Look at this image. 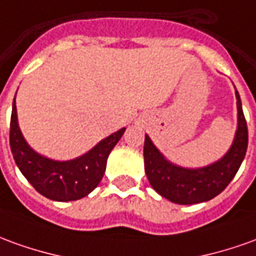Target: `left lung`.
Returning <instances> with one entry per match:
<instances>
[{
  "instance_id": "1",
  "label": "left lung",
  "mask_w": 256,
  "mask_h": 256,
  "mask_svg": "<svg viewBox=\"0 0 256 256\" xmlns=\"http://www.w3.org/2000/svg\"><path fill=\"white\" fill-rule=\"evenodd\" d=\"M237 98V130L228 151L220 159L202 168H184L170 162L155 146L150 136L144 141V165L148 182L159 196L172 202L191 205L209 201L220 194L233 180L244 160L248 146V128Z\"/></svg>"
}]
</instances>
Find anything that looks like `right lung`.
I'll return each instance as SVG.
<instances>
[{
	"instance_id": "1",
	"label": "right lung",
	"mask_w": 256,
	"mask_h": 256,
	"mask_svg": "<svg viewBox=\"0 0 256 256\" xmlns=\"http://www.w3.org/2000/svg\"><path fill=\"white\" fill-rule=\"evenodd\" d=\"M16 97V96H15ZM126 128L118 130L94 146L88 152L70 160H55L36 152L24 140L14 98L10 116V144L15 164L28 182L41 196L68 202L88 196L97 187L106 168L110 151L122 138Z\"/></svg>"
}]
</instances>
